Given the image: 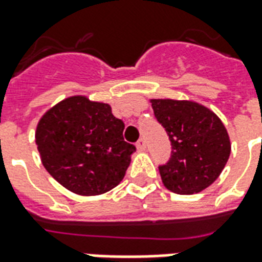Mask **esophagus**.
<instances>
[{
	"label": "esophagus",
	"mask_w": 262,
	"mask_h": 262,
	"mask_svg": "<svg viewBox=\"0 0 262 262\" xmlns=\"http://www.w3.org/2000/svg\"><path fill=\"white\" fill-rule=\"evenodd\" d=\"M136 147H137V149L139 151H145V148H147V144H145V140L144 139H140L137 143H136Z\"/></svg>",
	"instance_id": "34e87169"
}]
</instances>
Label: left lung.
<instances>
[{
  "label": "left lung",
  "instance_id": "1",
  "mask_svg": "<svg viewBox=\"0 0 262 262\" xmlns=\"http://www.w3.org/2000/svg\"><path fill=\"white\" fill-rule=\"evenodd\" d=\"M157 121L170 140V158L159 165L163 185L180 195L213 184L231 154L227 129L210 110L193 101L152 100Z\"/></svg>",
  "mask_w": 262,
  "mask_h": 262
}]
</instances>
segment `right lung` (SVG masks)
<instances>
[{
  "label": "right lung",
  "mask_w": 262,
  "mask_h": 262,
  "mask_svg": "<svg viewBox=\"0 0 262 262\" xmlns=\"http://www.w3.org/2000/svg\"><path fill=\"white\" fill-rule=\"evenodd\" d=\"M123 129L108 104L74 96L41 118L35 143L57 183L78 195H100L122 181L136 151L123 140Z\"/></svg>",
  "instance_id": "right-lung-1"
}]
</instances>
